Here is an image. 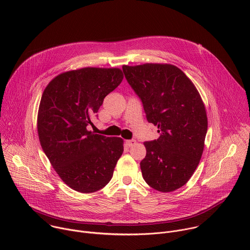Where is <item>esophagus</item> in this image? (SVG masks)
Segmentation results:
<instances>
[{"mask_svg":"<svg viewBox=\"0 0 250 250\" xmlns=\"http://www.w3.org/2000/svg\"><path fill=\"white\" fill-rule=\"evenodd\" d=\"M135 140L134 139H128V140H126L125 141V144H126V146H132L133 145H135Z\"/></svg>","mask_w":250,"mask_h":250,"instance_id":"1","label":"esophagus"}]
</instances>
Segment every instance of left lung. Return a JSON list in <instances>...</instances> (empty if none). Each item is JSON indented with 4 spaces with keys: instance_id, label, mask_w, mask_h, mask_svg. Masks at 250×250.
<instances>
[{
    "instance_id": "obj_1",
    "label": "left lung",
    "mask_w": 250,
    "mask_h": 250,
    "mask_svg": "<svg viewBox=\"0 0 250 250\" xmlns=\"http://www.w3.org/2000/svg\"><path fill=\"white\" fill-rule=\"evenodd\" d=\"M158 139L146 141L142 177L153 189L172 192L184 186L201 160L208 130L204 103L192 81L171 64L123 66Z\"/></svg>"
}]
</instances>
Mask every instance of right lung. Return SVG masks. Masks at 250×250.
<instances>
[{
	"instance_id": "right-lung-1",
	"label": "right lung",
	"mask_w": 250,
	"mask_h": 250,
	"mask_svg": "<svg viewBox=\"0 0 250 250\" xmlns=\"http://www.w3.org/2000/svg\"><path fill=\"white\" fill-rule=\"evenodd\" d=\"M118 68L87 67L56 76L43 91L38 131L42 147L62 181L80 193L108 184L124 141L88 130L106 95L123 81Z\"/></svg>"
}]
</instances>
